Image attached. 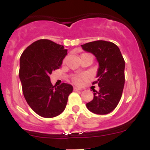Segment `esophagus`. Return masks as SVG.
<instances>
[{
	"label": "esophagus",
	"instance_id": "esophagus-1",
	"mask_svg": "<svg viewBox=\"0 0 150 150\" xmlns=\"http://www.w3.org/2000/svg\"><path fill=\"white\" fill-rule=\"evenodd\" d=\"M80 90H81V88H80L76 87V86L74 87V91H80Z\"/></svg>",
	"mask_w": 150,
	"mask_h": 150
}]
</instances>
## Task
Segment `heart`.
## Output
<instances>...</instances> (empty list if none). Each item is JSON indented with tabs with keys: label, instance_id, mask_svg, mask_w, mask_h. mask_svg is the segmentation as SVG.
<instances>
[{
	"label": "heart",
	"instance_id": "heart-1",
	"mask_svg": "<svg viewBox=\"0 0 150 150\" xmlns=\"http://www.w3.org/2000/svg\"><path fill=\"white\" fill-rule=\"evenodd\" d=\"M85 79V76L83 75H75L73 78V82L76 84H81V83Z\"/></svg>",
	"mask_w": 150,
	"mask_h": 150
}]
</instances>
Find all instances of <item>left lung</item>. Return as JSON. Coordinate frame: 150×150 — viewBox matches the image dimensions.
<instances>
[{
	"mask_svg": "<svg viewBox=\"0 0 150 150\" xmlns=\"http://www.w3.org/2000/svg\"><path fill=\"white\" fill-rule=\"evenodd\" d=\"M91 53L99 63L96 78L99 91L93 90V99L86 104L88 110L97 115H106L115 110L121 99L125 84V61L115 43L96 40L81 45Z\"/></svg>",
	"mask_w": 150,
	"mask_h": 150,
	"instance_id": "8db88e82",
	"label": "left lung"
}]
</instances>
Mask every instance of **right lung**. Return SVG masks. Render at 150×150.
<instances>
[{
  "label": "right lung",
  "mask_w": 150,
  "mask_h": 150,
  "mask_svg": "<svg viewBox=\"0 0 150 150\" xmlns=\"http://www.w3.org/2000/svg\"><path fill=\"white\" fill-rule=\"evenodd\" d=\"M67 54L64 46L41 39L30 45L20 57L19 78L22 91L32 110L43 117H54L65 109L72 85L53 86L50 75L59 69Z\"/></svg>",
  "instance_id": "1"
}]
</instances>
